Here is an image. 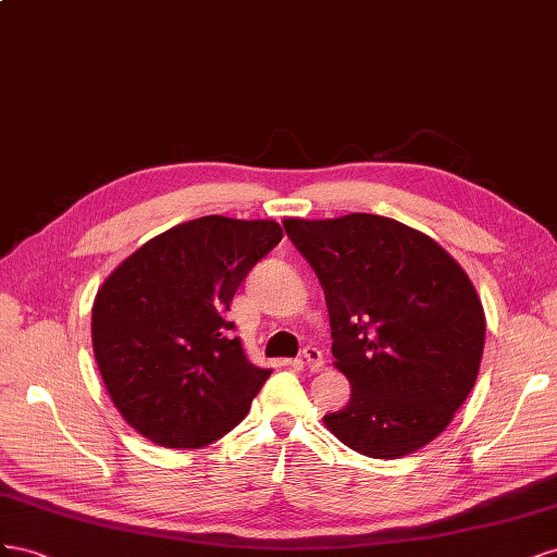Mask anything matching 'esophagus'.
Here are the masks:
<instances>
[{
    "label": "esophagus",
    "instance_id": "34e87169",
    "mask_svg": "<svg viewBox=\"0 0 557 557\" xmlns=\"http://www.w3.org/2000/svg\"><path fill=\"white\" fill-rule=\"evenodd\" d=\"M304 359H306L308 369H310L312 373L322 371V367H324V357H322V352H320V349H317V347H306V349H304Z\"/></svg>",
    "mask_w": 557,
    "mask_h": 557
}]
</instances>
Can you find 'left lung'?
I'll return each mask as SVG.
<instances>
[{"mask_svg": "<svg viewBox=\"0 0 557 557\" xmlns=\"http://www.w3.org/2000/svg\"><path fill=\"white\" fill-rule=\"evenodd\" d=\"M320 277L331 352L352 385L324 416L347 448L396 459L453 422L481 369L485 310L473 282L426 233L380 214L284 219Z\"/></svg>", "mask_w": 557, "mask_h": 557, "instance_id": "8db88e82", "label": "left lung"}]
</instances>
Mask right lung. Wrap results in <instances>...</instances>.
<instances>
[{"mask_svg": "<svg viewBox=\"0 0 557 557\" xmlns=\"http://www.w3.org/2000/svg\"><path fill=\"white\" fill-rule=\"evenodd\" d=\"M282 240L273 219L200 216L123 259L92 300V352L123 420L163 448H202L240 424L270 369L224 320L251 265Z\"/></svg>", "mask_w": 557, "mask_h": 557, "instance_id": "1", "label": "right lung"}]
</instances>
